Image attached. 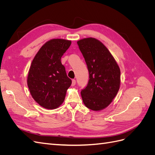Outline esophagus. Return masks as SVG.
<instances>
[{
  "label": "esophagus",
  "mask_w": 155,
  "mask_h": 155,
  "mask_svg": "<svg viewBox=\"0 0 155 155\" xmlns=\"http://www.w3.org/2000/svg\"><path fill=\"white\" fill-rule=\"evenodd\" d=\"M75 85H76V80H75V79H72V86L74 87V86H75Z\"/></svg>",
  "instance_id": "1"
}]
</instances>
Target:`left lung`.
I'll list each match as a JSON object with an SVG mask.
<instances>
[{
	"label": "left lung",
	"mask_w": 155,
	"mask_h": 155,
	"mask_svg": "<svg viewBox=\"0 0 155 155\" xmlns=\"http://www.w3.org/2000/svg\"><path fill=\"white\" fill-rule=\"evenodd\" d=\"M77 43L85 58L89 72L87 87L81 92L87 108L100 111L109 106L120 87V69L115 59L101 42L92 37Z\"/></svg>",
	"instance_id": "1"
}]
</instances>
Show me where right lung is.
<instances>
[{"label":"right lung","mask_w":155,"mask_h":155,"mask_svg":"<svg viewBox=\"0 0 155 155\" xmlns=\"http://www.w3.org/2000/svg\"><path fill=\"white\" fill-rule=\"evenodd\" d=\"M71 41L53 39L45 43L33 59L27 84L34 100L42 107L52 110L61 105L72 84L61 58Z\"/></svg>","instance_id":"add662e5"}]
</instances>
